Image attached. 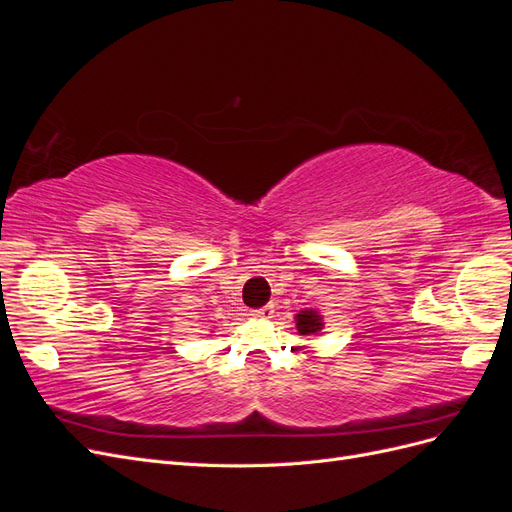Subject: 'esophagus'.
<instances>
[{
  "mask_svg": "<svg viewBox=\"0 0 512 512\" xmlns=\"http://www.w3.org/2000/svg\"><path fill=\"white\" fill-rule=\"evenodd\" d=\"M273 314H275V309H273V305H265V307H260V309H254L252 312V316L254 318H273Z\"/></svg>",
  "mask_w": 512,
  "mask_h": 512,
  "instance_id": "1",
  "label": "esophagus"
}]
</instances>
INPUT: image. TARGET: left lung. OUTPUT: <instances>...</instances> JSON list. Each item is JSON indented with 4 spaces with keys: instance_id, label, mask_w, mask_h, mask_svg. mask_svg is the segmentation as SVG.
Instances as JSON below:
<instances>
[{
    "instance_id": "8db88e82",
    "label": "left lung",
    "mask_w": 512,
    "mask_h": 512,
    "mask_svg": "<svg viewBox=\"0 0 512 512\" xmlns=\"http://www.w3.org/2000/svg\"><path fill=\"white\" fill-rule=\"evenodd\" d=\"M294 322H297V331L303 337L316 335V333H320L324 329V322H322L320 312H316V309H312V307L301 309V312L294 316Z\"/></svg>"
}]
</instances>
